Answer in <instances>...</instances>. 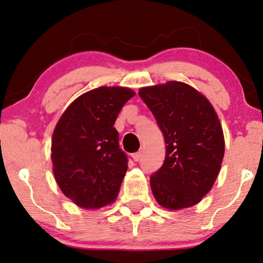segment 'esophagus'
Instances as JSON below:
<instances>
[{
	"label": "esophagus",
	"instance_id": "1",
	"mask_svg": "<svg viewBox=\"0 0 263 263\" xmlns=\"http://www.w3.org/2000/svg\"><path fill=\"white\" fill-rule=\"evenodd\" d=\"M132 158H133V160H135V162H138V160L142 158V151H138V152H136V154H133Z\"/></svg>",
	"mask_w": 263,
	"mask_h": 263
}]
</instances>
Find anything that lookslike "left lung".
Wrapping results in <instances>:
<instances>
[{
    "label": "left lung",
    "mask_w": 263,
    "mask_h": 263,
    "mask_svg": "<svg viewBox=\"0 0 263 263\" xmlns=\"http://www.w3.org/2000/svg\"><path fill=\"white\" fill-rule=\"evenodd\" d=\"M165 140V159L151 175L152 194L170 210L201 201L216 181L224 156V137L209 100L181 81L139 89Z\"/></svg>",
    "instance_id": "left-lung-1"
}]
</instances>
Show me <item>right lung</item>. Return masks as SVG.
I'll use <instances>...</instances> for the list:
<instances>
[{"instance_id":"add662e5","label":"right lung","mask_w":263,"mask_h":263,"mask_svg":"<svg viewBox=\"0 0 263 263\" xmlns=\"http://www.w3.org/2000/svg\"><path fill=\"white\" fill-rule=\"evenodd\" d=\"M135 92L99 87L77 98L59 119L52 138L55 181L77 205L99 209L115 201L127 170L113 125Z\"/></svg>"}]
</instances>
